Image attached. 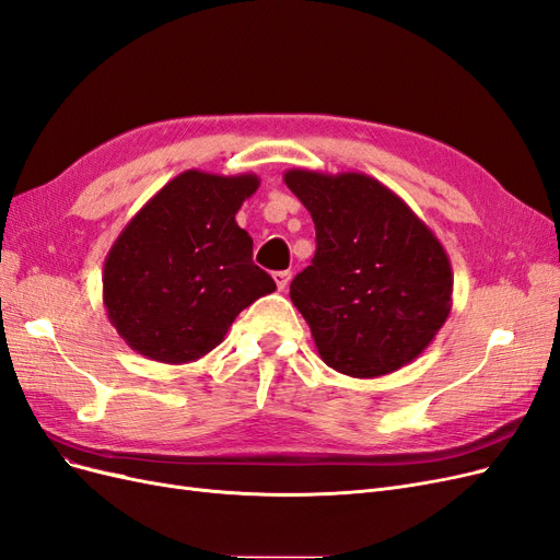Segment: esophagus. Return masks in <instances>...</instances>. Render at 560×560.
Wrapping results in <instances>:
<instances>
[{"label":"esophagus","instance_id":"obj_1","mask_svg":"<svg viewBox=\"0 0 560 560\" xmlns=\"http://www.w3.org/2000/svg\"><path fill=\"white\" fill-rule=\"evenodd\" d=\"M273 280H276L278 289L282 292V289H287L289 280H292V273H289V271H278V273H273Z\"/></svg>","mask_w":560,"mask_h":560}]
</instances>
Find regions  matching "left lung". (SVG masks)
Wrapping results in <instances>:
<instances>
[{"mask_svg": "<svg viewBox=\"0 0 560 560\" xmlns=\"http://www.w3.org/2000/svg\"><path fill=\"white\" fill-rule=\"evenodd\" d=\"M317 249L289 284L315 347L334 371L371 380L415 361L452 313L454 276L427 222L359 171L289 168Z\"/></svg>", "mask_w": 560, "mask_h": 560, "instance_id": "obj_1", "label": "left lung"}]
</instances>
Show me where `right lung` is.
I'll return each mask as SVG.
<instances>
[{
	"label": "right lung",
	"mask_w": 560,
	"mask_h": 560,
	"mask_svg": "<svg viewBox=\"0 0 560 560\" xmlns=\"http://www.w3.org/2000/svg\"><path fill=\"white\" fill-rule=\"evenodd\" d=\"M257 187L255 173L189 168L120 231L104 261V307L133 352L173 365L197 361L241 311L276 292L236 222Z\"/></svg>",
	"instance_id": "add662e5"
}]
</instances>
